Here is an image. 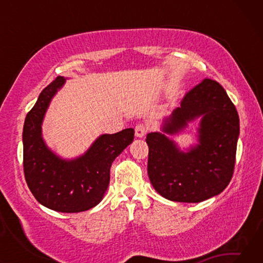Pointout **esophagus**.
<instances>
[{
  "label": "esophagus",
  "mask_w": 263,
  "mask_h": 263,
  "mask_svg": "<svg viewBox=\"0 0 263 263\" xmlns=\"http://www.w3.org/2000/svg\"><path fill=\"white\" fill-rule=\"evenodd\" d=\"M147 133V127H146L144 124H138L135 128V135L137 138H144Z\"/></svg>",
  "instance_id": "esophagus-1"
}]
</instances>
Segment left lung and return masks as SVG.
Listing matches in <instances>:
<instances>
[{"mask_svg": "<svg viewBox=\"0 0 263 263\" xmlns=\"http://www.w3.org/2000/svg\"><path fill=\"white\" fill-rule=\"evenodd\" d=\"M196 120L198 142L181 150L168 136ZM239 135L234 104L219 83L205 79L163 119L160 131L146 137L151 183L173 202L199 203L219 195L232 179Z\"/></svg>", "mask_w": 263, "mask_h": 263, "instance_id": "8db88e82", "label": "left lung"}]
</instances>
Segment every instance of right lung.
Segmentation results:
<instances>
[{
  "label": "right lung",
  "instance_id": "right-lung-1",
  "mask_svg": "<svg viewBox=\"0 0 263 263\" xmlns=\"http://www.w3.org/2000/svg\"><path fill=\"white\" fill-rule=\"evenodd\" d=\"M67 78L59 77L44 89L23 127V166L34 198L51 210L65 213L87 211L106 193L114 160L133 141L135 130L97 137L83 154L66 159L50 148L43 137V123L53 97Z\"/></svg>",
  "mask_w": 263,
  "mask_h": 263
}]
</instances>
